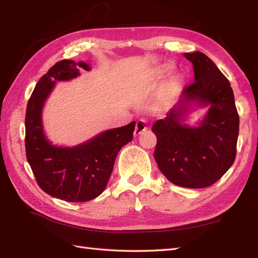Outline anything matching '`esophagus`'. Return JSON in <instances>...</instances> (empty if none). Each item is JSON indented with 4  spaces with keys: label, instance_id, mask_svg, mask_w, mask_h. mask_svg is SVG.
<instances>
[{
    "label": "esophagus",
    "instance_id": "34e87169",
    "mask_svg": "<svg viewBox=\"0 0 258 258\" xmlns=\"http://www.w3.org/2000/svg\"><path fill=\"white\" fill-rule=\"evenodd\" d=\"M147 128H149V126H147L146 120H144V119H140V120H138V122H136L135 131H134V135H135V136H139L140 134L143 133L144 131H146Z\"/></svg>",
    "mask_w": 258,
    "mask_h": 258
}]
</instances>
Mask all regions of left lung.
I'll use <instances>...</instances> for the list:
<instances>
[{"label":"left lung","mask_w":258,"mask_h":258,"mask_svg":"<svg viewBox=\"0 0 258 258\" xmlns=\"http://www.w3.org/2000/svg\"><path fill=\"white\" fill-rule=\"evenodd\" d=\"M184 56L193 63L195 82L185 86L166 117L153 125L157 139L154 158L169 182L204 188L216 183L233 165L239 116L231 84L212 59L202 52L184 53ZM193 101L210 106L197 128L182 124L185 109Z\"/></svg>","instance_id":"1"}]
</instances>
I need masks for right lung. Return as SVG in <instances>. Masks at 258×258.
<instances>
[{"mask_svg":"<svg viewBox=\"0 0 258 258\" xmlns=\"http://www.w3.org/2000/svg\"><path fill=\"white\" fill-rule=\"evenodd\" d=\"M90 71L84 62L62 59L37 82L27 102L25 114L26 158L38 186L53 197L67 202H87L103 193L111 176L115 158L133 140L135 122L105 131L75 147L52 145L43 132L42 108L56 81Z\"/></svg>","mask_w":258,"mask_h":258,"instance_id":"add662e5","label":"right lung"}]
</instances>
